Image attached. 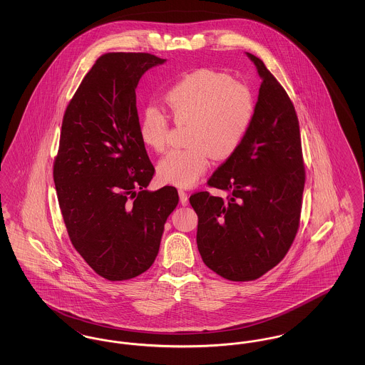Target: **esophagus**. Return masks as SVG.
<instances>
[{
    "mask_svg": "<svg viewBox=\"0 0 365 365\" xmlns=\"http://www.w3.org/2000/svg\"><path fill=\"white\" fill-rule=\"evenodd\" d=\"M179 200H180V204L182 205H187V202H189V198H187V194H186V191L179 190Z\"/></svg>",
    "mask_w": 365,
    "mask_h": 365,
    "instance_id": "34e87169",
    "label": "esophagus"
}]
</instances>
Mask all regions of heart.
Returning a JSON list of instances; mask_svg holds the SVG:
<instances>
[{"label": "heart", "mask_w": 365, "mask_h": 365, "mask_svg": "<svg viewBox=\"0 0 365 365\" xmlns=\"http://www.w3.org/2000/svg\"><path fill=\"white\" fill-rule=\"evenodd\" d=\"M164 101L176 124L189 123L187 148L174 149L157 165L158 178L178 187H191L208 171L212 153L231 156L241 145L256 110L255 96L242 82L217 71H192L175 83ZM170 122L156 108L145 110L139 138L155 152L167 148Z\"/></svg>", "instance_id": "obj_1"}]
</instances>
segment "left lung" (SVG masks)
I'll return each mask as SVG.
<instances>
[{"instance_id":"1","label":"left lung","mask_w":365,"mask_h":365,"mask_svg":"<svg viewBox=\"0 0 365 365\" xmlns=\"http://www.w3.org/2000/svg\"><path fill=\"white\" fill-rule=\"evenodd\" d=\"M261 85L252 124L240 148L190 195L198 216L197 246L205 265L232 282L256 280L284 259L302 208L305 167L294 105L259 57Z\"/></svg>"}]
</instances>
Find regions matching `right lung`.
I'll use <instances>...</instances> for the list:
<instances>
[{"instance_id":"1","label":"right lung","mask_w":365,"mask_h":365,"mask_svg":"<svg viewBox=\"0 0 365 365\" xmlns=\"http://www.w3.org/2000/svg\"><path fill=\"white\" fill-rule=\"evenodd\" d=\"M165 60L150 53H105L66 109L53 179L68 237L100 277L135 278L155 262L174 186L149 191L155 167L139 138L135 88Z\"/></svg>"}]
</instances>
